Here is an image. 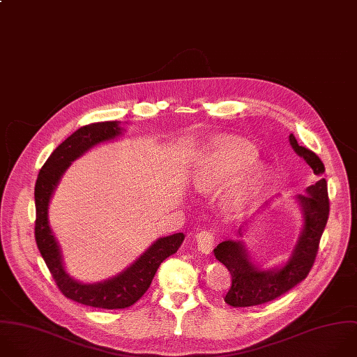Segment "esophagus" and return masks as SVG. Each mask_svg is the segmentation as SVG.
<instances>
[{
    "label": "esophagus",
    "instance_id": "1",
    "mask_svg": "<svg viewBox=\"0 0 357 357\" xmlns=\"http://www.w3.org/2000/svg\"><path fill=\"white\" fill-rule=\"evenodd\" d=\"M196 245H197V250L202 252V254H210L213 247H214V235L211 231H207V229H202L199 231L196 235Z\"/></svg>",
    "mask_w": 357,
    "mask_h": 357
}]
</instances>
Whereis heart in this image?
<instances>
[{"label": "heart", "mask_w": 357, "mask_h": 357, "mask_svg": "<svg viewBox=\"0 0 357 357\" xmlns=\"http://www.w3.org/2000/svg\"><path fill=\"white\" fill-rule=\"evenodd\" d=\"M255 160L257 151L245 142L218 137L199 155L192 171V183L196 190L207 193L241 172L225 186L222 195L228 210H238L252 197L261 181V168L252 165Z\"/></svg>", "instance_id": "obj_1"}]
</instances>
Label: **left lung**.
<instances>
[{"label": "left lung", "instance_id": "8db88e82", "mask_svg": "<svg viewBox=\"0 0 357 357\" xmlns=\"http://www.w3.org/2000/svg\"><path fill=\"white\" fill-rule=\"evenodd\" d=\"M290 144L294 151L304 158L315 175L325 172L319 157L310 149L298 146L296 137L290 135ZM297 200L304 215V228L296 244L289 262L271 272L258 269L248 258L244 245L238 241H222L214 250L220 261L231 273V287L224 301L232 307H254L269 303L291 290L310 273L319 248L321 235L329 215V197L325 178L308 186Z\"/></svg>", "mask_w": 357, "mask_h": 357}]
</instances>
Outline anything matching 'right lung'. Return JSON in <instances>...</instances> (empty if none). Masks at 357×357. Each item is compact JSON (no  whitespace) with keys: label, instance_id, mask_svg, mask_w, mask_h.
<instances>
[{"label":"right lung","instance_id":"1","mask_svg":"<svg viewBox=\"0 0 357 357\" xmlns=\"http://www.w3.org/2000/svg\"><path fill=\"white\" fill-rule=\"evenodd\" d=\"M119 135H122V130L117 122H98L79 128L52 153L40 168L35 185V240L59 290L73 301L105 310L128 308L140 300L149 290L162 261L174 255L185 238L182 232L160 238L130 268L100 283L82 284L66 273L60 248L47 221V206L52 193L75 158L95 144L114 139Z\"/></svg>","mask_w":357,"mask_h":357}]
</instances>
